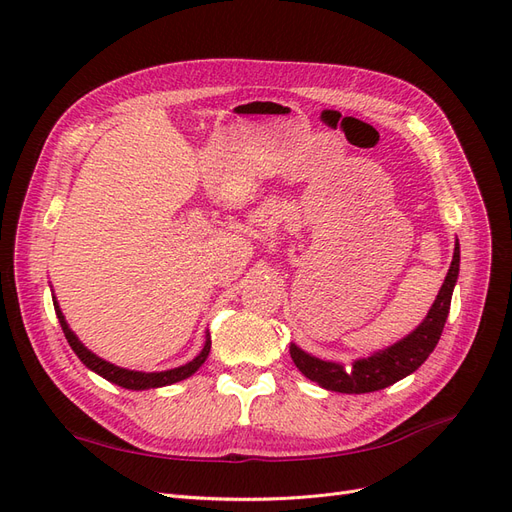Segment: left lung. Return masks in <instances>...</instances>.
Masks as SVG:
<instances>
[{"label":"left lung","mask_w":512,"mask_h":512,"mask_svg":"<svg viewBox=\"0 0 512 512\" xmlns=\"http://www.w3.org/2000/svg\"><path fill=\"white\" fill-rule=\"evenodd\" d=\"M457 276H459V242L455 244L451 268L436 295V302L432 304L427 317L415 332L408 334L400 342L391 344L385 351H378L366 359H357L349 368H344L342 364H334V361H323L319 357H312L304 353L300 346L291 344L289 353H291L293 364L298 366V370L306 378H310L312 383L338 393H370L402 381L404 376L415 372L436 349V344L442 336V327L449 317L451 295L457 283Z\"/></svg>","instance_id":"8db88e82"}]
</instances>
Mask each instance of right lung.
I'll use <instances>...</instances> for the list:
<instances>
[{"mask_svg":"<svg viewBox=\"0 0 512 512\" xmlns=\"http://www.w3.org/2000/svg\"><path fill=\"white\" fill-rule=\"evenodd\" d=\"M53 304H55V312H57V319L61 323V329L65 338H68L72 351L78 355V359L85 364L89 370L97 372L100 376H104L106 381L119 385V387H125V389H155V387H166V385H172V383H178V381H185V378H189L191 374H195L197 370H200V366L206 361L208 353H210V336L206 334V344L202 353L197 355L193 361H189V364L185 366H178L174 370H166V372H136V370H125V368H119L110 364V361L97 357L95 353H91L85 344H82L76 334L72 332V329L68 327V323H65V317L63 312L59 310V304L57 300L53 298Z\"/></svg>","mask_w":512,"mask_h":512,"instance_id":"obj_1","label":"right lung"}]
</instances>
